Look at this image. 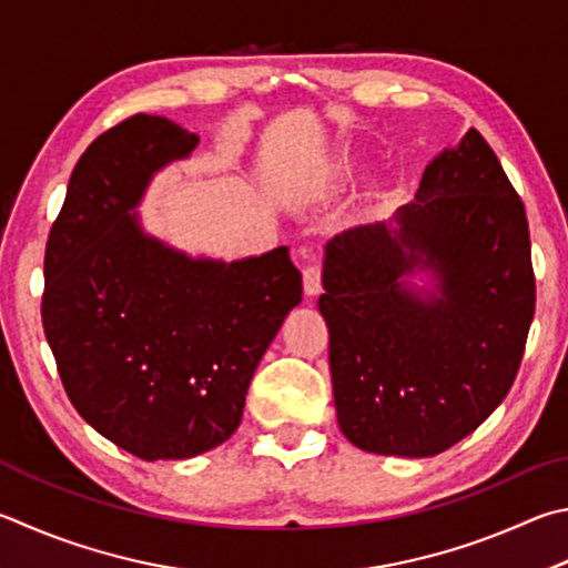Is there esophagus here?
<instances>
[{"label":"esophagus","instance_id":"1","mask_svg":"<svg viewBox=\"0 0 568 568\" xmlns=\"http://www.w3.org/2000/svg\"><path fill=\"white\" fill-rule=\"evenodd\" d=\"M303 291L307 297H315L323 291V283H320V265H307L303 271Z\"/></svg>","mask_w":568,"mask_h":568}]
</instances>
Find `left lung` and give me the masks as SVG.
I'll use <instances>...</instances> for the list:
<instances>
[{
  "instance_id": "8db88e82",
  "label": "left lung",
  "mask_w": 568,
  "mask_h": 568,
  "mask_svg": "<svg viewBox=\"0 0 568 568\" xmlns=\"http://www.w3.org/2000/svg\"><path fill=\"white\" fill-rule=\"evenodd\" d=\"M323 287L357 449L419 459L471 435L517 377L536 303L527 213L481 133L442 149L387 221L329 239Z\"/></svg>"
}]
</instances>
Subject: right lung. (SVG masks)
<instances>
[{
	"label": "right lung",
	"mask_w": 568,
	"mask_h": 568,
	"mask_svg": "<svg viewBox=\"0 0 568 568\" xmlns=\"http://www.w3.org/2000/svg\"><path fill=\"white\" fill-rule=\"evenodd\" d=\"M199 141L151 113L101 133L71 173L44 255L41 323L71 405L146 462L233 437L257 363L303 301L287 245L229 263L143 229L153 176Z\"/></svg>",
	"instance_id": "right-lung-1"
}]
</instances>
